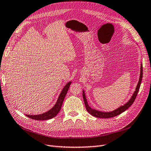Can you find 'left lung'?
Wrapping results in <instances>:
<instances>
[{
  "mask_svg": "<svg viewBox=\"0 0 151 151\" xmlns=\"http://www.w3.org/2000/svg\"><path fill=\"white\" fill-rule=\"evenodd\" d=\"M142 71H143V70H142V63H141L139 80L137 84L135 91L134 92L133 94H132V96H131V98L129 99V101H128L126 103L123 104V106H120L118 107V108L114 109V110H113L111 111H108V112L101 111L96 110V109H93L91 107H90L89 105L88 104V101H87L86 94H85V91H84V90H83V96L84 101V104H85V106H86L87 111H88V112L89 114H91V115H93L95 117L101 118H109L114 117V116H116L118 115H120V114L122 113L123 112H124L126 110V109H127L131 106L132 104H133V103L134 102L135 99L136 98L137 95V93L139 92V90L140 86L141 81H142V76H143V72Z\"/></svg>",
  "mask_w": 151,
  "mask_h": 151,
  "instance_id": "1",
  "label": "left lung"
}]
</instances>
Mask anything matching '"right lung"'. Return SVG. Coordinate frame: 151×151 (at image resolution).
Instances as JSON below:
<instances>
[{
  "mask_svg": "<svg viewBox=\"0 0 151 151\" xmlns=\"http://www.w3.org/2000/svg\"><path fill=\"white\" fill-rule=\"evenodd\" d=\"M72 83V81L68 82V83L63 87L61 93L59 95V96L57 100L56 103L55 104L54 106L47 112L43 113L42 114H40V115H26V116H28L31 119L36 120H46L51 119V118L55 116L60 111V109L62 108V105L63 103V100L67 94L68 88Z\"/></svg>",
  "mask_w": 151,
  "mask_h": 151,
  "instance_id": "add662e5",
  "label": "right lung"
}]
</instances>
